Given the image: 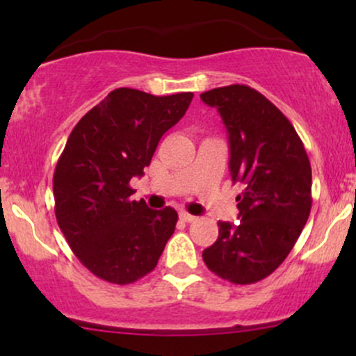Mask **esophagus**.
Here are the masks:
<instances>
[{
  "label": "esophagus",
  "instance_id": "1",
  "mask_svg": "<svg viewBox=\"0 0 356 356\" xmlns=\"http://www.w3.org/2000/svg\"><path fill=\"white\" fill-rule=\"evenodd\" d=\"M181 219L184 220V222H194V220H197V218H195V216H192V214H189V212H186V211L181 212Z\"/></svg>",
  "mask_w": 356,
  "mask_h": 356
}]
</instances>
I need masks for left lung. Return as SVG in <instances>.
I'll list each match as a JSON object with an SVG mask.
<instances>
[{
    "mask_svg": "<svg viewBox=\"0 0 356 356\" xmlns=\"http://www.w3.org/2000/svg\"><path fill=\"white\" fill-rule=\"evenodd\" d=\"M229 134V170L244 189L236 197L239 224L219 220L218 241L202 259L216 276L252 284L289 254L312 211V165L291 122L263 93L227 85L201 93Z\"/></svg>",
    "mask_w": 356,
    "mask_h": 356,
    "instance_id": "obj_1",
    "label": "left lung"
}]
</instances>
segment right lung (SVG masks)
<instances>
[{"instance_id": "add662e5", "label": "right lung", "mask_w": 356, "mask_h": 356, "mask_svg": "<svg viewBox=\"0 0 356 356\" xmlns=\"http://www.w3.org/2000/svg\"><path fill=\"white\" fill-rule=\"evenodd\" d=\"M192 97L117 88L73 127L53 174L55 216L68 246L100 280L130 284L149 275L174 234L177 212L132 201L130 179L144 175Z\"/></svg>"}]
</instances>
